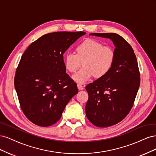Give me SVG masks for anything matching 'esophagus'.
Wrapping results in <instances>:
<instances>
[{"instance_id":"obj_1","label":"esophagus","mask_w":156,"mask_h":156,"mask_svg":"<svg viewBox=\"0 0 156 156\" xmlns=\"http://www.w3.org/2000/svg\"><path fill=\"white\" fill-rule=\"evenodd\" d=\"M77 88H78V89L79 90H82L84 89V87L81 85V84H77Z\"/></svg>"}]
</instances>
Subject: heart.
<instances>
[{
    "instance_id": "b5f03b06",
    "label": "heart",
    "mask_w": 156,
    "mask_h": 156,
    "mask_svg": "<svg viewBox=\"0 0 156 156\" xmlns=\"http://www.w3.org/2000/svg\"><path fill=\"white\" fill-rule=\"evenodd\" d=\"M75 51V54L65 55L64 62L66 69L71 73L76 72L83 62V67L72 76L73 81L79 84L87 83L94 76L98 79L105 77L114 64V49L96 40H83L76 45Z\"/></svg>"
}]
</instances>
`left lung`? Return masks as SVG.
I'll use <instances>...</instances> for the list:
<instances>
[{"mask_svg": "<svg viewBox=\"0 0 156 156\" xmlns=\"http://www.w3.org/2000/svg\"><path fill=\"white\" fill-rule=\"evenodd\" d=\"M90 36L110 39L115 47V58L111 71L86 87L88 100L85 111L96 126L116 124L128 115L140 86L137 60L131 45L115 33H91Z\"/></svg>", "mask_w": 156, "mask_h": 156, "instance_id": "8db88e82", "label": "left lung"}]
</instances>
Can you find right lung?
<instances>
[{
  "mask_svg": "<svg viewBox=\"0 0 156 156\" xmlns=\"http://www.w3.org/2000/svg\"><path fill=\"white\" fill-rule=\"evenodd\" d=\"M84 32L49 33L32 43L23 54L14 84L23 112L32 123L42 127L55 124L77 84L66 73L63 55Z\"/></svg>",
  "mask_w": 156,
  "mask_h": 156,
  "instance_id": "right-lung-1",
  "label": "right lung"
}]
</instances>
